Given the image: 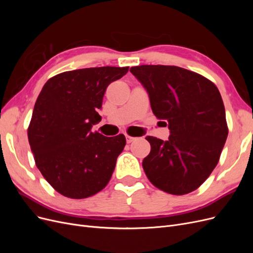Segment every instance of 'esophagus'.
Listing matches in <instances>:
<instances>
[{
	"mask_svg": "<svg viewBox=\"0 0 253 253\" xmlns=\"http://www.w3.org/2000/svg\"><path fill=\"white\" fill-rule=\"evenodd\" d=\"M126 143H131V142H133L135 140V137L126 135Z\"/></svg>",
	"mask_w": 253,
	"mask_h": 253,
	"instance_id": "obj_1",
	"label": "esophagus"
}]
</instances>
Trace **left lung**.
<instances>
[{"label":"left lung","instance_id":"obj_1","mask_svg":"<svg viewBox=\"0 0 253 253\" xmlns=\"http://www.w3.org/2000/svg\"><path fill=\"white\" fill-rule=\"evenodd\" d=\"M129 72L147 90L153 113L170 129L167 141L145 137L151 144L142 162L145 175L167 193L192 192L216 167L228 136L217 87L178 66L140 65Z\"/></svg>","mask_w":253,"mask_h":253}]
</instances>
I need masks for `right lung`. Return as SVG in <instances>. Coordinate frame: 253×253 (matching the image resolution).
I'll return each instance as SVG.
<instances>
[{"label":"right lung","instance_id":"right-lung-1","mask_svg":"<svg viewBox=\"0 0 253 253\" xmlns=\"http://www.w3.org/2000/svg\"><path fill=\"white\" fill-rule=\"evenodd\" d=\"M128 67H90L50 78L38 97L28 140L37 168L60 194L81 200L110 181L126 137H105L91 127L101 120L106 87Z\"/></svg>","mask_w":253,"mask_h":253}]
</instances>
